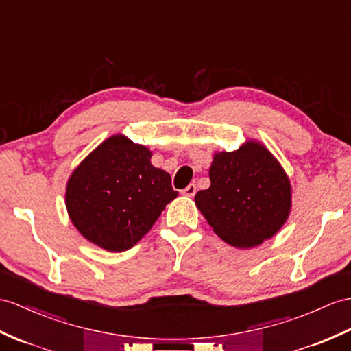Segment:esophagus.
Instances as JSON below:
<instances>
[{
  "instance_id": "34e87169",
  "label": "esophagus",
  "mask_w": 351,
  "mask_h": 351,
  "mask_svg": "<svg viewBox=\"0 0 351 351\" xmlns=\"http://www.w3.org/2000/svg\"><path fill=\"white\" fill-rule=\"evenodd\" d=\"M182 193L184 196H187V198H192V196H195V193H196V186L195 184H189V186L186 187V189L182 191Z\"/></svg>"
}]
</instances>
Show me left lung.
Returning <instances> with one entry per match:
<instances>
[{
    "mask_svg": "<svg viewBox=\"0 0 351 351\" xmlns=\"http://www.w3.org/2000/svg\"><path fill=\"white\" fill-rule=\"evenodd\" d=\"M210 187L195 204L213 230L237 249H252L274 237L292 208V186L277 158L256 140L235 152H216Z\"/></svg>",
    "mask_w": 351,
    "mask_h": 351,
    "instance_id": "obj_1",
    "label": "left lung"
}]
</instances>
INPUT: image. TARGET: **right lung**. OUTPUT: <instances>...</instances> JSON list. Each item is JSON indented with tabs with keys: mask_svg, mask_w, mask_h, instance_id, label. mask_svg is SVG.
<instances>
[{
	"mask_svg": "<svg viewBox=\"0 0 351 351\" xmlns=\"http://www.w3.org/2000/svg\"><path fill=\"white\" fill-rule=\"evenodd\" d=\"M152 152L116 134L93 149L66 182L65 205L75 229L107 252H125L146 235L177 198Z\"/></svg>",
	"mask_w": 351,
	"mask_h": 351,
	"instance_id": "add662e5",
	"label": "right lung"
}]
</instances>
